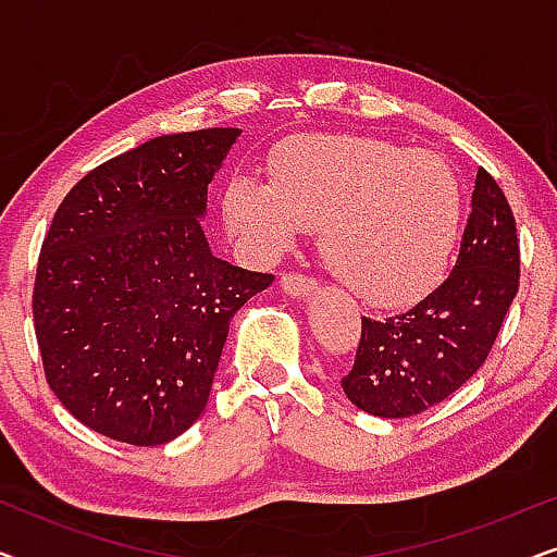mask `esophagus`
Here are the masks:
<instances>
[{"instance_id": "esophagus-1", "label": "esophagus", "mask_w": 557, "mask_h": 557, "mask_svg": "<svg viewBox=\"0 0 557 557\" xmlns=\"http://www.w3.org/2000/svg\"><path fill=\"white\" fill-rule=\"evenodd\" d=\"M281 286H284V292L292 296H307L317 288V281L311 276H304L299 271H284L281 273Z\"/></svg>"}]
</instances>
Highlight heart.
I'll return each instance as SVG.
<instances>
[{
	"label": "heart",
	"mask_w": 557,
	"mask_h": 557,
	"mask_svg": "<svg viewBox=\"0 0 557 557\" xmlns=\"http://www.w3.org/2000/svg\"><path fill=\"white\" fill-rule=\"evenodd\" d=\"M227 223L261 250L319 231L330 269L360 299L398 307L444 276L459 238L463 187L441 154L360 134L309 136L273 159L271 182L240 174Z\"/></svg>",
	"instance_id": "heart-1"
}]
</instances>
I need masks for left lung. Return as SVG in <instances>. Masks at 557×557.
<instances>
[{
  "label": "left lung",
  "mask_w": 557,
  "mask_h": 557,
  "mask_svg": "<svg viewBox=\"0 0 557 557\" xmlns=\"http://www.w3.org/2000/svg\"><path fill=\"white\" fill-rule=\"evenodd\" d=\"M517 288L512 208L479 166L454 271L416 307L385 319L362 317L355 364L342 377L345 395L380 418H410L446 400L490 357Z\"/></svg>",
  "instance_id": "8db88e82"
}]
</instances>
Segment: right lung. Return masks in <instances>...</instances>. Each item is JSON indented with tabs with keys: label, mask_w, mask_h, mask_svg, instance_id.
I'll return each mask as SVG.
<instances>
[{
	"label": "right lung",
	"mask_w": 557,
	"mask_h": 557,
	"mask_svg": "<svg viewBox=\"0 0 557 557\" xmlns=\"http://www.w3.org/2000/svg\"><path fill=\"white\" fill-rule=\"evenodd\" d=\"M238 128L159 136L60 202L37 258L45 380L83 425L132 446L177 438L208 406L231 319L273 273L212 256L200 218Z\"/></svg>",
	"instance_id": "1"
}]
</instances>
